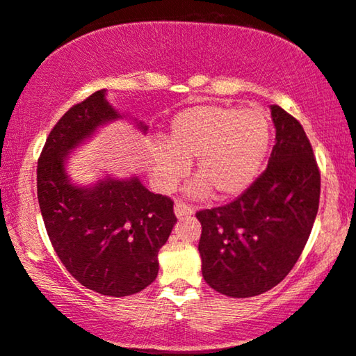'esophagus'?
<instances>
[{
	"label": "esophagus",
	"mask_w": 356,
	"mask_h": 356,
	"mask_svg": "<svg viewBox=\"0 0 356 356\" xmlns=\"http://www.w3.org/2000/svg\"><path fill=\"white\" fill-rule=\"evenodd\" d=\"M193 207L186 206V204L183 202H177L175 204V216L178 218H183V217H188V216H193Z\"/></svg>",
	"instance_id": "1"
}]
</instances>
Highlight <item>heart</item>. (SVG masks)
I'll list each match as a JSON object with an SVG mask.
<instances>
[{
	"mask_svg": "<svg viewBox=\"0 0 356 356\" xmlns=\"http://www.w3.org/2000/svg\"><path fill=\"white\" fill-rule=\"evenodd\" d=\"M272 147V124L261 108L194 105L173 116L167 140L150 145L147 170L154 186L170 193L194 162L196 179L188 196L220 199L241 196L264 168Z\"/></svg>",
	"mask_w": 356,
	"mask_h": 356,
	"instance_id": "heart-1",
	"label": "heart"
}]
</instances>
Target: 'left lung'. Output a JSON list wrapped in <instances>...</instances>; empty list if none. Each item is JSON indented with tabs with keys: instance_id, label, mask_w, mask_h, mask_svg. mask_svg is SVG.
Listing matches in <instances>:
<instances>
[{
	"instance_id": "1",
	"label": "left lung",
	"mask_w": 356,
	"mask_h": 356,
	"mask_svg": "<svg viewBox=\"0 0 356 356\" xmlns=\"http://www.w3.org/2000/svg\"><path fill=\"white\" fill-rule=\"evenodd\" d=\"M275 145L266 172L235 201L196 213L202 277L218 293L250 298L289 275L319 207L321 175L306 133L270 105Z\"/></svg>"
}]
</instances>
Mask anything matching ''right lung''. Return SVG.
Segmentation results:
<instances>
[{
    "label": "right lung",
    "mask_w": 356,
    "mask_h": 356,
    "mask_svg": "<svg viewBox=\"0 0 356 356\" xmlns=\"http://www.w3.org/2000/svg\"><path fill=\"white\" fill-rule=\"evenodd\" d=\"M124 118L105 89L94 92L61 116L37 167L38 204L58 257L81 285L106 296L134 295L152 284L159 250L177 223L172 199L150 193L138 175H105L84 186L67 173L72 150ZM131 121L147 133L144 121Z\"/></svg>",
    "instance_id": "add662e5"
}]
</instances>
